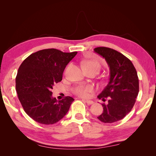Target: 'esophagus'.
<instances>
[{
    "label": "esophagus",
    "mask_w": 156,
    "mask_h": 156,
    "mask_svg": "<svg viewBox=\"0 0 156 156\" xmlns=\"http://www.w3.org/2000/svg\"><path fill=\"white\" fill-rule=\"evenodd\" d=\"M85 101H86V103H87L88 105H92L93 103H94V101H92V100H85Z\"/></svg>",
    "instance_id": "1"
}]
</instances>
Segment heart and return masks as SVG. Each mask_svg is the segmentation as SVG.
Segmentation results:
<instances>
[{
  "mask_svg": "<svg viewBox=\"0 0 156 156\" xmlns=\"http://www.w3.org/2000/svg\"><path fill=\"white\" fill-rule=\"evenodd\" d=\"M84 66H87L92 68H94L100 71V65L94 61H87L84 62ZM94 90V87L92 85H79L73 89V92L78 96L82 98H88L90 94Z\"/></svg>",
  "mask_w": 156,
  "mask_h": 156,
  "instance_id": "b5f03b06",
  "label": "heart"
}]
</instances>
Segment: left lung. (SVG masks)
Returning <instances> with one entry per match:
<instances>
[{
	"label": "left lung",
	"mask_w": 156,
	"mask_h": 156,
	"mask_svg": "<svg viewBox=\"0 0 156 156\" xmlns=\"http://www.w3.org/2000/svg\"><path fill=\"white\" fill-rule=\"evenodd\" d=\"M104 58L109 67L110 77L107 85L98 98L102 103L103 111L98 119L104 123L122 120L131 111L138 96L139 84L137 73L131 60L117 51L105 47L94 49Z\"/></svg>",
	"instance_id": "1"
}]
</instances>
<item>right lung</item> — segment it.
<instances>
[{
	"mask_svg": "<svg viewBox=\"0 0 156 156\" xmlns=\"http://www.w3.org/2000/svg\"><path fill=\"white\" fill-rule=\"evenodd\" d=\"M77 53L40 50L28 56L19 68L16 79L18 98L25 112L36 122L53 124L69 111L74 99L66 96L57 100L52 96L51 90L62 81L66 66Z\"/></svg>",
	"mask_w": 156,
	"mask_h": 156,
	"instance_id": "add662e5",
	"label": "right lung"
}]
</instances>
